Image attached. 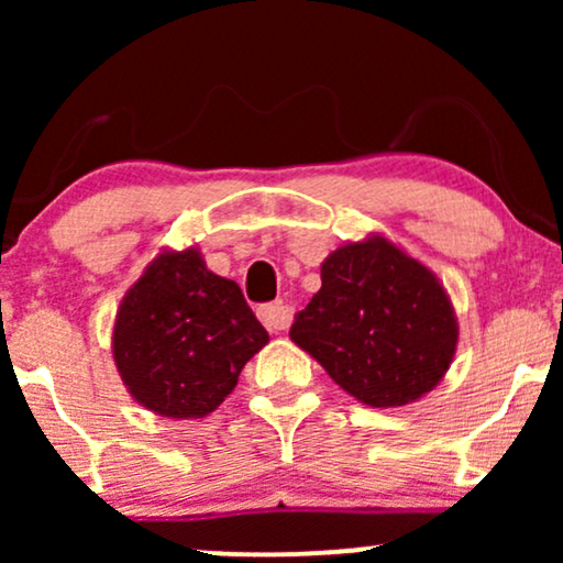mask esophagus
Wrapping results in <instances>:
<instances>
[{
    "instance_id": "esophagus-1",
    "label": "esophagus",
    "mask_w": 563,
    "mask_h": 563,
    "mask_svg": "<svg viewBox=\"0 0 563 563\" xmlns=\"http://www.w3.org/2000/svg\"><path fill=\"white\" fill-rule=\"evenodd\" d=\"M260 320L264 322V328H267L269 333L286 331V328L290 325V307L283 301L264 303V307L260 309Z\"/></svg>"
}]
</instances>
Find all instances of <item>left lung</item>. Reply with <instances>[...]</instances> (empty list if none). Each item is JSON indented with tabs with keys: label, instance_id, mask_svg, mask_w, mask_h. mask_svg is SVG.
Instances as JSON below:
<instances>
[{
	"label": "left lung",
	"instance_id": "1",
	"mask_svg": "<svg viewBox=\"0 0 563 563\" xmlns=\"http://www.w3.org/2000/svg\"><path fill=\"white\" fill-rule=\"evenodd\" d=\"M290 341L371 407L410 405L450 371L457 318L439 277L384 235L339 245Z\"/></svg>",
	"mask_w": 563,
	"mask_h": 563
}]
</instances>
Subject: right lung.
Returning <instances> with one entry per match:
<instances>
[{"label":"right lung","mask_w":563,"mask_h":563,"mask_svg":"<svg viewBox=\"0 0 563 563\" xmlns=\"http://www.w3.org/2000/svg\"><path fill=\"white\" fill-rule=\"evenodd\" d=\"M269 335L235 280L196 245L164 249L121 299L113 363L134 402L164 418H206Z\"/></svg>","instance_id":"1"}]
</instances>
